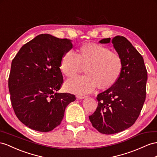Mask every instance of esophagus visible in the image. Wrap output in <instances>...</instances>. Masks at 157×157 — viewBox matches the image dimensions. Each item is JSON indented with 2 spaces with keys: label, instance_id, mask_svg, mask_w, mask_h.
Segmentation results:
<instances>
[{
  "label": "esophagus",
  "instance_id": "1",
  "mask_svg": "<svg viewBox=\"0 0 157 157\" xmlns=\"http://www.w3.org/2000/svg\"><path fill=\"white\" fill-rule=\"evenodd\" d=\"M76 97H77V98L79 99H83L84 98H86L87 96L83 95H78L77 96H76Z\"/></svg>",
  "mask_w": 157,
  "mask_h": 157
}]
</instances>
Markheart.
<instances>
[{"label": "heart", "instance_id": "1", "mask_svg": "<svg viewBox=\"0 0 157 157\" xmlns=\"http://www.w3.org/2000/svg\"><path fill=\"white\" fill-rule=\"evenodd\" d=\"M83 67L86 75L67 81V90L77 94H86L93 91L96 87L101 90L109 89L121 75L123 59L117 52L98 44H84L77 54L67 51L62 57L60 70L67 77L75 75Z\"/></svg>", "mask_w": 157, "mask_h": 157}]
</instances>
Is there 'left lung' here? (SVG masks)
Segmentation results:
<instances>
[{
    "label": "left lung",
    "mask_w": 157,
    "mask_h": 157,
    "mask_svg": "<svg viewBox=\"0 0 157 157\" xmlns=\"http://www.w3.org/2000/svg\"><path fill=\"white\" fill-rule=\"evenodd\" d=\"M104 38L101 44H108ZM123 59V71L115 85L98 95V106L89 119L92 125L103 134L117 133L131 127L137 119L146 98L147 71L144 59L124 36L111 40Z\"/></svg>",
    "instance_id": "1"
}]
</instances>
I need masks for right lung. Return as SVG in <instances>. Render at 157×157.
<instances>
[{
	"instance_id": "right-lung-1",
	"label": "right lung",
	"mask_w": 157,
	"mask_h": 157,
	"mask_svg": "<svg viewBox=\"0 0 157 157\" xmlns=\"http://www.w3.org/2000/svg\"><path fill=\"white\" fill-rule=\"evenodd\" d=\"M72 46L71 40L40 34L25 44L12 61V105L18 119L32 129L53 130L61 123L68 104L75 100L74 95L57 92L63 83L61 59Z\"/></svg>"
}]
</instances>
